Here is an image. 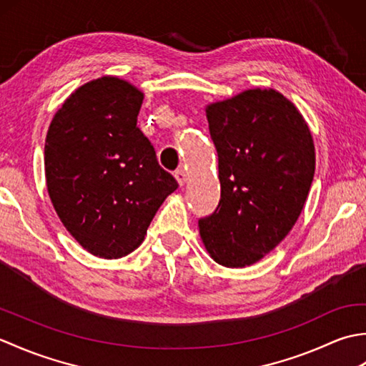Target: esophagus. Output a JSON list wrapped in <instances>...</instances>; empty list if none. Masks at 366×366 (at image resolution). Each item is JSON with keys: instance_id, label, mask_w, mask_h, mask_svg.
<instances>
[{"instance_id": "esophagus-1", "label": "esophagus", "mask_w": 366, "mask_h": 366, "mask_svg": "<svg viewBox=\"0 0 366 366\" xmlns=\"http://www.w3.org/2000/svg\"><path fill=\"white\" fill-rule=\"evenodd\" d=\"M174 177L177 179L179 185H184L185 181H187V174H185V171H184L182 168H177V169L174 171Z\"/></svg>"}]
</instances>
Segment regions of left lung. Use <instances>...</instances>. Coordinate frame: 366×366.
Listing matches in <instances>:
<instances>
[{"label":"left lung","mask_w":366,"mask_h":366,"mask_svg":"<svg viewBox=\"0 0 366 366\" xmlns=\"http://www.w3.org/2000/svg\"><path fill=\"white\" fill-rule=\"evenodd\" d=\"M206 113L222 192L215 211L198 220L199 234L222 266H252L299 219L315 176L313 138L274 89L245 91Z\"/></svg>","instance_id":"left-lung-1"}]
</instances>
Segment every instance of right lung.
Masks as SVG:
<instances>
[{
    "label": "right lung",
    "instance_id": "obj_1",
    "mask_svg": "<svg viewBox=\"0 0 366 366\" xmlns=\"http://www.w3.org/2000/svg\"><path fill=\"white\" fill-rule=\"evenodd\" d=\"M143 92L102 76L76 89L45 139L46 189L66 229L84 250L122 258L143 242L177 181L137 127Z\"/></svg>",
    "mask_w": 366,
    "mask_h": 366
}]
</instances>
